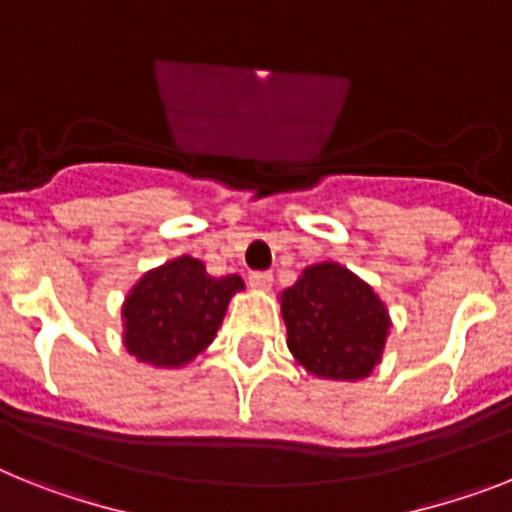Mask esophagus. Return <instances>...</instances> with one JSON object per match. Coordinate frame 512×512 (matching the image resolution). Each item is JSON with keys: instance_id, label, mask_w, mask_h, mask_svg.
<instances>
[{"instance_id": "esophagus-1", "label": "esophagus", "mask_w": 512, "mask_h": 512, "mask_svg": "<svg viewBox=\"0 0 512 512\" xmlns=\"http://www.w3.org/2000/svg\"><path fill=\"white\" fill-rule=\"evenodd\" d=\"M249 283L255 286V289L268 291L273 286V273L270 270H255V273H249Z\"/></svg>"}]
</instances>
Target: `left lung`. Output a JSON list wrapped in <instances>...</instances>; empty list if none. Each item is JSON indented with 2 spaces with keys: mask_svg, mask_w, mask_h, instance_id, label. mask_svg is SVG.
Wrapping results in <instances>:
<instances>
[{
  "mask_svg": "<svg viewBox=\"0 0 512 512\" xmlns=\"http://www.w3.org/2000/svg\"><path fill=\"white\" fill-rule=\"evenodd\" d=\"M289 349L307 372L362 380L380 362L388 309L380 296L338 263H320L281 294Z\"/></svg>",
  "mask_w": 512,
  "mask_h": 512,
  "instance_id": "obj_1",
  "label": "left lung"
}]
</instances>
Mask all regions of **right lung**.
Returning a JSON list of instances; mask_svg holds the SVG:
<instances>
[{"label": "right lung", "instance_id": "obj_1", "mask_svg": "<svg viewBox=\"0 0 512 512\" xmlns=\"http://www.w3.org/2000/svg\"><path fill=\"white\" fill-rule=\"evenodd\" d=\"M239 289V276L213 278L195 257H176L145 273L127 296L124 346L145 364H187L213 341Z\"/></svg>", "mask_w": 512, "mask_h": 512}]
</instances>
